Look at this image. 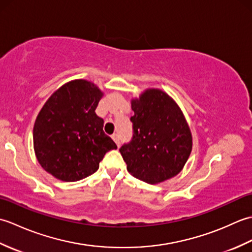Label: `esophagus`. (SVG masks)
Instances as JSON below:
<instances>
[{
	"instance_id": "esophagus-1",
	"label": "esophagus",
	"mask_w": 252,
	"mask_h": 252,
	"mask_svg": "<svg viewBox=\"0 0 252 252\" xmlns=\"http://www.w3.org/2000/svg\"><path fill=\"white\" fill-rule=\"evenodd\" d=\"M111 137H112V140L116 142L117 145L120 146V137H119V135H118V134H112Z\"/></svg>"
}]
</instances>
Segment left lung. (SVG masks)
Masks as SVG:
<instances>
[{"label":"left lung","mask_w":252,"mask_h":252,"mask_svg":"<svg viewBox=\"0 0 252 252\" xmlns=\"http://www.w3.org/2000/svg\"><path fill=\"white\" fill-rule=\"evenodd\" d=\"M133 135L119 152L133 176L157 184L183 169L191 152V134L181 109L168 94L147 90L132 100Z\"/></svg>","instance_id":"8db88e82"}]
</instances>
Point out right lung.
Masks as SVG:
<instances>
[{"label": "right lung", "instance_id": "add662e5", "mask_svg": "<svg viewBox=\"0 0 252 252\" xmlns=\"http://www.w3.org/2000/svg\"><path fill=\"white\" fill-rule=\"evenodd\" d=\"M103 96L87 80H74L58 89L41 109L33 127L37 161L65 182L95 173L105 154L117 149L105 134L104 120L95 114Z\"/></svg>", "mask_w": 252, "mask_h": 252}]
</instances>
